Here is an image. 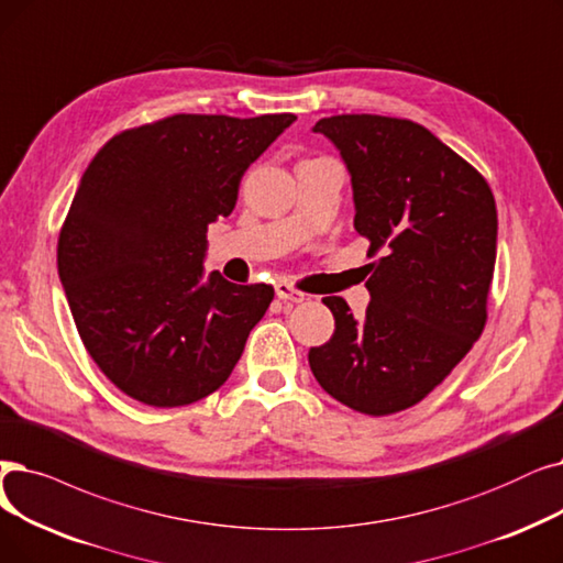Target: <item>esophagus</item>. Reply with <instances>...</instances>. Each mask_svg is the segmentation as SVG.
Listing matches in <instances>:
<instances>
[{
  "label": "esophagus",
  "instance_id": "34e87169",
  "mask_svg": "<svg viewBox=\"0 0 563 563\" xmlns=\"http://www.w3.org/2000/svg\"><path fill=\"white\" fill-rule=\"evenodd\" d=\"M276 297L283 301H291V303H301L306 301V295L299 289L291 287L289 283H276Z\"/></svg>",
  "mask_w": 563,
  "mask_h": 563
}]
</instances>
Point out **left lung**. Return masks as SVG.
Here are the masks:
<instances>
[{"label": "left lung", "instance_id": "obj_1", "mask_svg": "<svg viewBox=\"0 0 563 563\" xmlns=\"http://www.w3.org/2000/svg\"><path fill=\"white\" fill-rule=\"evenodd\" d=\"M352 177L354 230L371 241V303L356 320L324 297L335 331L308 363L329 396L386 417L421 402L462 361L487 320L497 257L493 190L451 146L409 119L324 117Z\"/></svg>", "mask_w": 563, "mask_h": 563}]
</instances>
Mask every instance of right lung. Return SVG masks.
<instances>
[{
	"mask_svg": "<svg viewBox=\"0 0 563 563\" xmlns=\"http://www.w3.org/2000/svg\"><path fill=\"white\" fill-rule=\"evenodd\" d=\"M295 114H175L93 156L57 243L59 280L89 356L137 402L181 407L232 375L272 285L205 276L207 228Z\"/></svg>",
	"mask_w": 563,
	"mask_h": 563,
	"instance_id": "add662e5",
	"label": "right lung"
}]
</instances>
